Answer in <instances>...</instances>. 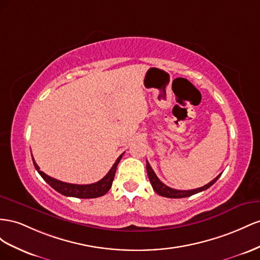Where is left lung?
<instances>
[{"instance_id":"8db88e82","label":"left lung","mask_w":260,"mask_h":260,"mask_svg":"<svg viewBox=\"0 0 260 260\" xmlns=\"http://www.w3.org/2000/svg\"><path fill=\"white\" fill-rule=\"evenodd\" d=\"M147 165H146V168H147V173H148V177H149V181L151 183V186L152 188L154 189V191L157 192V194H159L160 196H163V197H168V198H184V197H189L191 195H195L197 194V192H200L203 190H206L208 189L211 185H213L214 183L217 182V180L220 177L221 174H219L216 179H213L210 183L206 184L205 186L203 187H199V188H195V189H188V190H180V189H174V188H171L167 186L166 184H163L159 179L158 176L155 175V173L153 172V170L151 169L149 162L146 161Z\"/></svg>"}]
</instances>
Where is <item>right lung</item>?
Masks as SVG:
<instances>
[{
    "instance_id": "obj_1",
    "label": "right lung",
    "mask_w": 260,
    "mask_h": 260,
    "mask_svg": "<svg viewBox=\"0 0 260 260\" xmlns=\"http://www.w3.org/2000/svg\"><path fill=\"white\" fill-rule=\"evenodd\" d=\"M122 157H123V153L117 158L113 167L111 168L108 174L103 177V179H101L97 183L87 184V185L70 184V183H65L62 181H58L56 179H53V177H51V176L47 175L46 173L40 171V168L35 162L34 157H32V161H34V166H35L36 170L41 175L42 179L46 181L52 188L60 192V194H62L64 196L76 197V198H97V197H100V196H103L105 194H107L109 189L111 188V186H112L115 171H116V167L118 165V162L121 161Z\"/></svg>"
}]
</instances>
